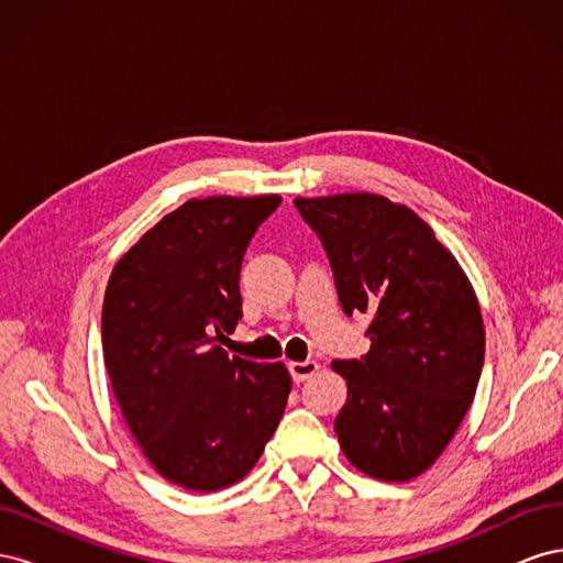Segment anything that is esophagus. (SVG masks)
I'll use <instances>...</instances> for the list:
<instances>
[{
	"label": "esophagus",
	"mask_w": 563,
	"mask_h": 563,
	"mask_svg": "<svg viewBox=\"0 0 563 563\" xmlns=\"http://www.w3.org/2000/svg\"><path fill=\"white\" fill-rule=\"evenodd\" d=\"M317 371H319V364H317V362H291V364H288V373H291L294 383L308 380L310 376H314Z\"/></svg>",
	"instance_id": "obj_1"
}]
</instances>
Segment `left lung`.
Instances as JSON below:
<instances>
[{"label":"left lung","mask_w":563,"mask_h":563,"mask_svg":"<svg viewBox=\"0 0 563 563\" xmlns=\"http://www.w3.org/2000/svg\"><path fill=\"white\" fill-rule=\"evenodd\" d=\"M340 308L371 314L362 360H335L347 401L333 430L350 463L408 482L449 446L484 366V321L465 272L411 209L368 192L302 199Z\"/></svg>","instance_id":"8db88e82"}]
</instances>
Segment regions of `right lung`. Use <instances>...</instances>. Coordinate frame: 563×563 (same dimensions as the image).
Here are the masks:
<instances>
[{"label": "right lung", "mask_w": 563, "mask_h": 563, "mask_svg": "<svg viewBox=\"0 0 563 563\" xmlns=\"http://www.w3.org/2000/svg\"><path fill=\"white\" fill-rule=\"evenodd\" d=\"M279 195L190 199L112 269L103 356L131 434L164 479L218 490L258 463L284 416V364L230 356L249 242Z\"/></svg>", "instance_id": "right-lung-1"}]
</instances>
